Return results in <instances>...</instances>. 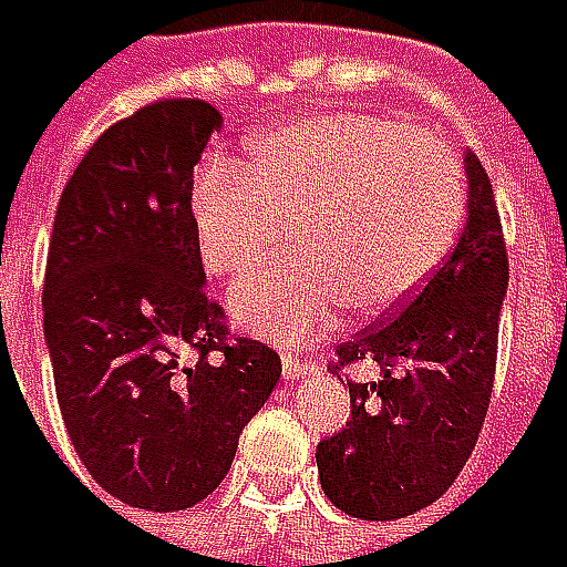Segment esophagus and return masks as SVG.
I'll return each instance as SVG.
<instances>
[{"mask_svg": "<svg viewBox=\"0 0 567 567\" xmlns=\"http://www.w3.org/2000/svg\"><path fill=\"white\" fill-rule=\"evenodd\" d=\"M311 371H315L311 361H298L295 354H285L282 358V374L288 381H295V378H301V374H311Z\"/></svg>", "mask_w": 567, "mask_h": 567, "instance_id": "esophagus-1", "label": "esophagus"}]
</instances>
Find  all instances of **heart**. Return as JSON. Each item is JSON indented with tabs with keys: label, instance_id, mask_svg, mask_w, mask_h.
Here are the masks:
<instances>
[{
	"label": "heart",
	"instance_id": "heart-1",
	"mask_svg": "<svg viewBox=\"0 0 567 567\" xmlns=\"http://www.w3.org/2000/svg\"><path fill=\"white\" fill-rule=\"evenodd\" d=\"M463 209L456 151L371 111L266 131L249 167L209 157L189 193L196 252L226 282L259 269L291 226L295 256L229 298L239 328L279 344L324 328L341 298L361 315L410 298L446 259Z\"/></svg>",
	"mask_w": 567,
	"mask_h": 567
}]
</instances>
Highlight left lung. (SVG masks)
I'll return each mask as SVG.
<instances>
[{
  "mask_svg": "<svg viewBox=\"0 0 567 567\" xmlns=\"http://www.w3.org/2000/svg\"><path fill=\"white\" fill-rule=\"evenodd\" d=\"M470 219L453 252L394 318L338 344L328 371L374 361L381 378L351 381V420L318 443L324 496L354 518L391 522L433 506L476 450L499 348L509 256L493 183L466 154Z\"/></svg>",
  "mask_w": 567,
  "mask_h": 567,
  "instance_id": "1",
  "label": "left lung"
}]
</instances>
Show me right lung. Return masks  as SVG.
I'll use <instances>...</instances> for the list:
<instances>
[{
    "instance_id": "right-lung-1",
    "label": "right lung",
    "mask_w": 567,
    "mask_h": 567,
    "mask_svg": "<svg viewBox=\"0 0 567 567\" xmlns=\"http://www.w3.org/2000/svg\"><path fill=\"white\" fill-rule=\"evenodd\" d=\"M216 127L196 97L144 104L58 199L42 295L58 406L84 470L134 509L203 503L282 374L203 285L189 193Z\"/></svg>"
}]
</instances>
